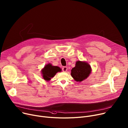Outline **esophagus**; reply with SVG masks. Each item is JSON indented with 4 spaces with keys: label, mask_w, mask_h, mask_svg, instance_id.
<instances>
[{
    "label": "esophagus",
    "mask_w": 128,
    "mask_h": 128,
    "mask_svg": "<svg viewBox=\"0 0 128 128\" xmlns=\"http://www.w3.org/2000/svg\"><path fill=\"white\" fill-rule=\"evenodd\" d=\"M67 70H68V68H67L66 66H63V67L62 68V71L64 72H66V71H67Z\"/></svg>",
    "instance_id": "34e87169"
}]
</instances>
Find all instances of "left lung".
<instances>
[{
	"mask_svg": "<svg viewBox=\"0 0 128 128\" xmlns=\"http://www.w3.org/2000/svg\"><path fill=\"white\" fill-rule=\"evenodd\" d=\"M91 72L90 66L86 62L78 61L71 70V76L76 82H82L89 76Z\"/></svg>",
	"mask_w": 128,
	"mask_h": 128,
	"instance_id": "8db88e82",
	"label": "left lung"
}]
</instances>
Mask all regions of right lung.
<instances>
[{"mask_svg": "<svg viewBox=\"0 0 128 128\" xmlns=\"http://www.w3.org/2000/svg\"><path fill=\"white\" fill-rule=\"evenodd\" d=\"M62 71L61 68L57 66H53L51 64H48L46 65L42 70V74L44 79L48 81L51 78L53 77L55 74Z\"/></svg>", "mask_w": 128, "mask_h": 128, "instance_id": "add662e5", "label": "right lung"}]
</instances>
